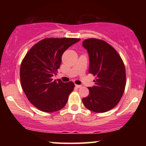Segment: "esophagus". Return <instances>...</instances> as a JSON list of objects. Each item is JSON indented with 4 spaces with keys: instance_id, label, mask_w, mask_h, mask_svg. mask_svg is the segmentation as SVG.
Masks as SVG:
<instances>
[{
    "instance_id": "obj_1",
    "label": "esophagus",
    "mask_w": 146,
    "mask_h": 146,
    "mask_svg": "<svg viewBox=\"0 0 146 146\" xmlns=\"http://www.w3.org/2000/svg\"><path fill=\"white\" fill-rule=\"evenodd\" d=\"M75 86H76L77 88H81L82 87L81 85H78V84H75Z\"/></svg>"
}]
</instances>
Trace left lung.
Instances as JSON below:
<instances>
[{"instance_id":"8db88e82","label":"left lung","mask_w":146,"mask_h":146,"mask_svg":"<svg viewBox=\"0 0 146 146\" xmlns=\"http://www.w3.org/2000/svg\"><path fill=\"white\" fill-rule=\"evenodd\" d=\"M82 44L89 55V73L96 76L95 85L88 88L89 95L82 99L83 104L95 113H105L116 106L124 93V63L116 50L102 40L88 38Z\"/></svg>"}]
</instances>
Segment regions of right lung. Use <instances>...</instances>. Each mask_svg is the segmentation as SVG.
<instances>
[{"mask_svg": "<svg viewBox=\"0 0 146 146\" xmlns=\"http://www.w3.org/2000/svg\"><path fill=\"white\" fill-rule=\"evenodd\" d=\"M80 40L44 38L25 55L20 69L21 86L28 100L38 110L53 113L66 105L74 83H64L60 79L53 81L52 76L60 68L64 52Z\"/></svg>", "mask_w": 146, "mask_h": 146, "instance_id": "right-lung-1", "label": "right lung"}]
</instances>
